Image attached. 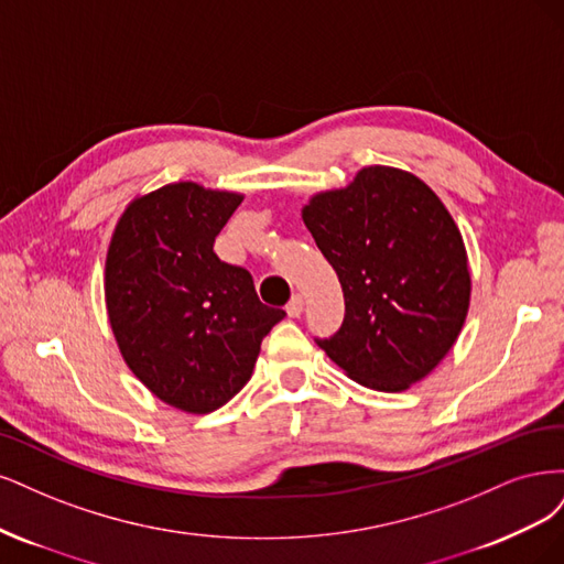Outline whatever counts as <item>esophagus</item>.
I'll list each match as a JSON object with an SVG mask.
<instances>
[{"mask_svg":"<svg viewBox=\"0 0 564 564\" xmlns=\"http://www.w3.org/2000/svg\"><path fill=\"white\" fill-rule=\"evenodd\" d=\"M285 312H288L290 318H300L302 312H304V297L302 295H293V300H290L288 306H285Z\"/></svg>","mask_w":564,"mask_h":564,"instance_id":"1","label":"esophagus"}]
</instances>
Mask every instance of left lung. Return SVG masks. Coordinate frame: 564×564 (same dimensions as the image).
I'll list each match as a JSON object with an SVG mask.
<instances>
[{"label": "left lung", "mask_w": 564, "mask_h": 564, "mask_svg": "<svg viewBox=\"0 0 564 564\" xmlns=\"http://www.w3.org/2000/svg\"><path fill=\"white\" fill-rule=\"evenodd\" d=\"M302 220L344 293L339 333L318 339L325 356L372 391L431 375L470 304L464 236L441 196L410 171L366 166L347 187L308 196Z\"/></svg>", "instance_id": "8db88e82"}]
</instances>
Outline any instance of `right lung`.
<instances>
[{
  "mask_svg": "<svg viewBox=\"0 0 564 564\" xmlns=\"http://www.w3.org/2000/svg\"><path fill=\"white\" fill-rule=\"evenodd\" d=\"M243 194L192 180L138 194L105 258V306L119 354L161 403L208 414L256 370L262 337L285 316L252 276L213 252Z\"/></svg>",
  "mask_w": 564,
  "mask_h": 564,
  "instance_id": "add662e5",
  "label": "right lung"
}]
</instances>
